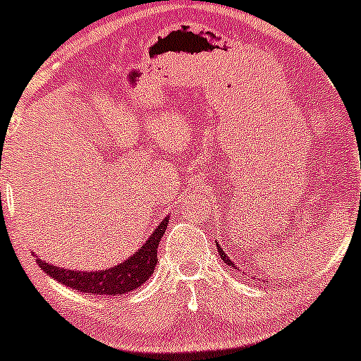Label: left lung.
I'll use <instances>...</instances> for the list:
<instances>
[{
    "instance_id": "1",
    "label": "left lung",
    "mask_w": 361,
    "mask_h": 361,
    "mask_svg": "<svg viewBox=\"0 0 361 361\" xmlns=\"http://www.w3.org/2000/svg\"><path fill=\"white\" fill-rule=\"evenodd\" d=\"M215 245H217V252H219V255H221V259H222V261H224L226 264H228V266H231V267H235V269H236V266H235V262H233L231 261V259H229V255L228 254H226V252H222V248H221V245H219V243H215Z\"/></svg>"
}]
</instances>
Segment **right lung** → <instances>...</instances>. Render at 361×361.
<instances>
[{
  "label": "right lung",
  "instance_id": "1",
  "mask_svg": "<svg viewBox=\"0 0 361 361\" xmlns=\"http://www.w3.org/2000/svg\"><path fill=\"white\" fill-rule=\"evenodd\" d=\"M170 215H166L161 224L147 238L146 243L133 252L128 259L109 269L100 271H76L57 267L54 264L43 261L36 255V262L48 276L57 280L59 283L71 287L73 290L88 293V295H123L139 288L144 281L149 280L158 262V245L161 241L165 229L169 226Z\"/></svg>",
  "mask_w": 361,
  "mask_h": 361
}]
</instances>
